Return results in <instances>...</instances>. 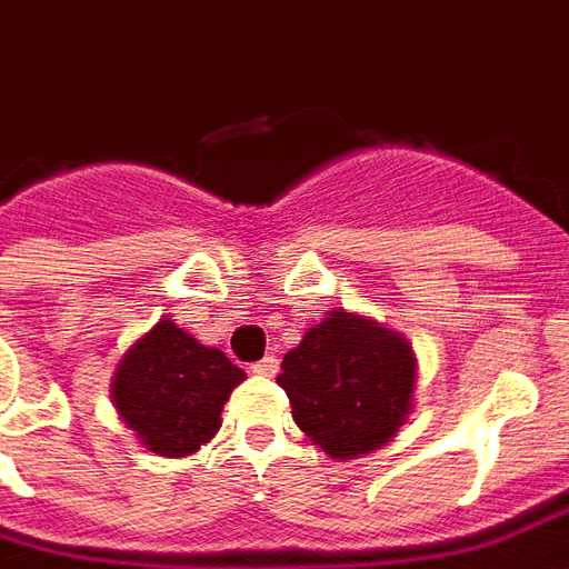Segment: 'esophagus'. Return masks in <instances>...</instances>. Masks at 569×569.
I'll return each instance as SVG.
<instances>
[{
	"instance_id": "esophagus-1",
	"label": "esophagus",
	"mask_w": 569,
	"mask_h": 569,
	"mask_svg": "<svg viewBox=\"0 0 569 569\" xmlns=\"http://www.w3.org/2000/svg\"><path fill=\"white\" fill-rule=\"evenodd\" d=\"M251 369H254V375H263V378H272V375L279 371V360H276V357H263V360L254 362Z\"/></svg>"
}]
</instances>
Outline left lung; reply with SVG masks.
<instances>
[{
    "label": "left lung",
    "instance_id": "obj_1",
    "mask_svg": "<svg viewBox=\"0 0 569 569\" xmlns=\"http://www.w3.org/2000/svg\"><path fill=\"white\" fill-rule=\"evenodd\" d=\"M293 422L330 459H360L413 411L417 353L401 332L348 309L327 311L281 360Z\"/></svg>",
    "mask_w": 569,
    "mask_h": 569
}]
</instances>
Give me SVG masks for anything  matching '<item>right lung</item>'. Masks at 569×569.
Segmentation results:
<instances>
[{
    "instance_id": "1",
    "label": "right lung",
    "mask_w": 569,
    "mask_h": 569,
    "mask_svg": "<svg viewBox=\"0 0 569 569\" xmlns=\"http://www.w3.org/2000/svg\"><path fill=\"white\" fill-rule=\"evenodd\" d=\"M242 381L246 371L219 348L161 315L117 362L110 401L149 452L186 459L216 438L224 401Z\"/></svg>"
}]
</instances>
